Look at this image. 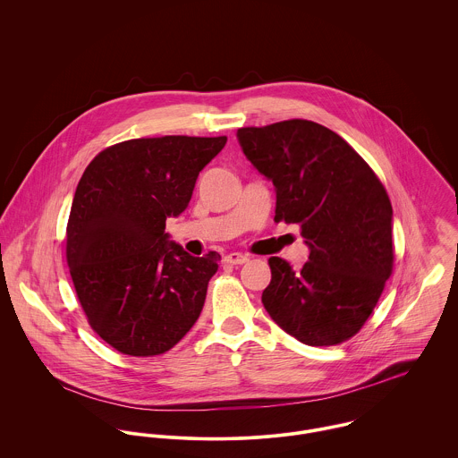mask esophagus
<instances>
[{"label":"esophagus","instance_id":"34e87169","mask_svg":"<svg viewBox=\"0 0 458 458\" xmlns=\"http://www.w3.org/2000/svg\"><path fill=\"white\" fill-rule=\"evenodd\" d=\"M224 261L227 262V264H245V262H249V258L247 256H243V254H240V252H231V254H227L225 258H224Z\"/></svg>","mask_w":458,"mask_h":458}]
</instances>
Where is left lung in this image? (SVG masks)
<instances>
[{"label":"left lung","mask_w":458,"mask_h":458,"mask_svg":"<svg viewBox=\"0 0 458 458\" xmlns=\"http://www.w3.org/2000/svg\"><path fill=\"white\" fill-rule=\"evenodd\" d=\"M242 151L275 187V222L300 224L309 261L269 258L262 305L307 345L360 331L393 267L392 202L369 164L327 127L289 120L236 131Z\"/></svg>","instance_id":"1"}]
</instances>
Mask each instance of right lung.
<instances>
[{
	"label": "right lung",
	"instance_id": "1",
	"mask_svg": "<svg viewBox=\"0 0 458 458\" xmlns=\"http://www.w3.org/2000/svg\"><path fill=\"white\" fill-rule=\"evenodd\" d=\"M227 137L131 139L86 167L66 225V262L97 335L129 356L174 347L196 325L220 256L194 258L165 233Z\"/></svg>",
	"mask_w": 458,
	"mask_h": 458
}]
</instances>
